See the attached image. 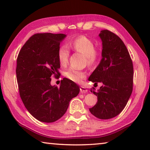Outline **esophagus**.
<instances>
[{"mask_svg": "<svg viewBox=\"0 0 150 150\" xmlns=\"http://www.w3.org/2000/svg\"><path fill=\"white\" fill-rule=\"evenodd\" d=\"M80 91H81V93H87L88 90L84 87H80Z\"/></svg>", "mask_w": 150, "mask_h": 150, "instance_id": "obj_1", "label": "esophagus"}]
</instances>
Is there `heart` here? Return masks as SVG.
Listing matches in <instances>:
<instances>
[{
	"instance_id": "b5f03b06",
	"label": "heart",
	"mask_w": 150,
	"mask_h": 150,
	"mask_svg": "<svg viewBox=\"0 0 150 150\" xmlns=\"http://www.w3.org/2000/svg\"><path fill=\"white\" fill-rule=\"evenodd\" d=\"M69 46L75 52L85 55L88 66H93L97 62L99 53L95 50V44L88 38L81 35L71 42ZM70 51L67 45H63L58 50L57 56L61 65H67L69 60ZM65 75L70 80L77 83H81L86 78V73L75 67H70L65 72Z\"/></svg>"
}]
</instances>
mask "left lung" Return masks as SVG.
Here are the masks:
<instances>
[{"label":"left lung","mask_w":150,"mask_h":150,"mask_svg":"<svg viewBox=\"0 0 150 150\" xmlns=\"http://www.w3.org/2000/svg\"><path fill=\"white\" fill-rule=\"evenodd\" d=\"M98 36L102 59L88 79L103 85L93 91L98 100L89 110L96 118L106 120L118 115L126 106L132 92L134 69L128 51L118 35L103 30Z\"/></svg>","instance_id":"8db88e82"}]
</instances>
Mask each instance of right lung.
Instances as JSON below:
<instances>
[{"mask_svg": "<svg viewBox=\"0 0 150 150\" xmlns=\"http://www.w3.org/2000/svg\"><path fill=\"white\" fill-rule=\"evenodd\" d=\"M65 38L63 34L33 35L17 58L20 96L28 111L43 122H54L62 118L70 100L80 91L79 85L66 78L61 81L59 87L51 85L52 76L60 75L57 53Z\"/></svg>", "mask_w": 150, "mask_h": 150, "instance_id": "add662e5", "label": "right lung"}]
</instances>
